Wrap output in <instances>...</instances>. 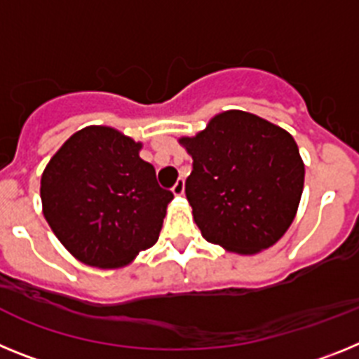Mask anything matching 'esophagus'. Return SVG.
<instances>
[{"instance_id": "obj_1", "label": "esophagus", "mask_w": 359, "mask_h": 359, "mask_svg": "<svg viewBox=\"0 0 359 359\" xmlns=\"http://www.w3.org/2000/svg\"><path fill=\"white\" fill-rule=\"evenodd\" d=\"M183 192H185V182H183V177H180V180H177V182L174 183L172 194L180 198V196H183Z\"/></svg>"}]
</instances>
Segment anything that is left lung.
Returning a JSON list of instances; mask_svg holds the SVG:
<instances>
[{
	"mask_svg": "<svg viewBox=\"0 0 359 359\" xmlns=\"http://www.w3.org/2000/svg\"><path fill=\"white\" fill-rule=\"evenodd\" d=\"M180 144L192 156L185 194L208 243L253 255L287 231L304 190L293 136L246 111L219 113Z\"/></svg>",
	"mask_w": 359,
	"mask_h": 359,
	"instance_id": "1",
	"label": "left lung"
}]
</instances>
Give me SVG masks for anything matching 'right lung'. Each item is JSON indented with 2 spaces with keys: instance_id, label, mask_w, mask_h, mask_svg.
Here are the masks:
<instances>
[{
  "instance_id": "right-lung-1",
  "label": "right lung",
  "mask_w": 359,
  "mask_h": 359,
  "mask_svg": "<svg viewBox=\"0 0 359 359\" xmlns=\"http://www.w3.org/2000/svg\"><path fill=\"white\" fill-rule=\"evenodd\" d=\"M140 142L106 126L72 135L41 176L44 219L77 261L122 268L160 236L174 194L140 158Z\"/></svg>"
}]
</instances>
